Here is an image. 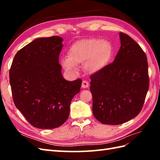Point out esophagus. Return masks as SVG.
Masks as SVG:
<instances>
[{"mask_svg":"<svg viewBox=\"0 0 160 160\" xmlns=\"http://www.w3.org/2000/svg\"><path fill=\"white\" fill-rule=\"evenodd\" d=\"M89 84L87 80H83L82 81V87L83 88V89H86V88H88V87H89Z\"/></svg>","mask_w":160,"mask_h":160,"instance_id":"34e87169","label":"esophagus"}]
</instances>
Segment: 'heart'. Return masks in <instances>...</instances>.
<instances>
[{
	"label": "heart",
	"instance_id": "b5f03b06",
	"mask_svg": "<svg viewBox=\"0 0 160 160\" xmlns=\"http://www.w3.org/2000/svg\"><path fill=\"white\" fill-rule=\"evenodd\" d=\"M112 47L109 42L100 39H87L78 41L68 51V58L62 60L67 71H74L76 66L85 64V69L91 73L99 71L109 62Z\"/></svg>",
	"mask_w": 160,
	"mask_h": 160
}]
</instances>
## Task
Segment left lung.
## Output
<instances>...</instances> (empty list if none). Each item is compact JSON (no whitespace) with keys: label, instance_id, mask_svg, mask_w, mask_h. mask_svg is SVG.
Masks as SVG:
<instances>
[{"label":"left lung","instance_id":"1","mask_svg":"<svg viewBox=\"0 0 160 160\" xmlns=\"http://www.w3.org/2000/svg\"><path fill=\"white\" fill-rule=\"evenodd\" d=\"M121 47L112 62L90 76L93 113L101 123L118 125L136 117L149 87L147 58L140 46L120 33Z\"/></svg>","mask_w":160,"mask_h":160}]
</instances>
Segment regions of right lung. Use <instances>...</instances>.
Here are the masks:
<instances>
[{
	"mask_svg": "<svg viewBox=\"0 0 160 160\" xmlns=\"http://www.w3.org/2000/svg\"><path fill=\"white\" fill-rule=\"evenodd\" d=\"M63 39L40 38L19 50L9 69V82L16 108L33 127H59L67 120L73 98L82 80L63 78L59 55Z\"/></svg>",
	"mask_w": 160,
	"mask_h": 160,
	"instance_id": "obj_1",
	"label": "right lung"
}]
</instances>
